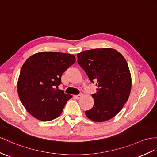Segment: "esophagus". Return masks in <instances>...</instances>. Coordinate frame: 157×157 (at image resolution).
<instances>
[{
    "label": "esophagus",
    "mask_w": 157,
    "mask_h": 157,
    "mask_svg": "<svg viewBox=\"0 0 157 157\" xmlns=\"http://www.w3.org/2000/svg\"><path fill=\"white\" fill-rule=\"evenodd\" d=\"M83 96V94H79V95H75V98L77 99H79L80 98H81Z\"/></svg>",
    "instance_id": "34e87169"
}]
</instances>
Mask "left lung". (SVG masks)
<instances>
[{
    "instance_id": "obj_1",
    "label": "left lung",
    "mask_w": 157,
    "mask_h": 157,
    "mask_svg": "<svg viewBox=\"0 0 157 157\" xmlns=\"http://www.w3.org/2000/svg\"><path fill=\"white\" fill-rule=\"evenodd\" d=\"M78 62L97 92L92 94L94 104L85 113L95 122L114 117L122 109L131 90V76L127 62L119 52L112 48L86 50L77 55Z\"/></svg>"
}]
</instances>
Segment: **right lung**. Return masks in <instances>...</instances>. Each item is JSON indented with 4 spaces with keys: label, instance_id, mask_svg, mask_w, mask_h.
<instances>
[{
    "label": "right lung",
    "instance_id": "1",
    "mask_svg": "<svg viewBox=\"0 0 157 157\" xmlns=\"http://www.w3.org/2000/svg\"><path fill=\"white\" fill-rule=\"evenodd\" d=\"M73 54L41 52L24 63L17 83L19 98L29 113L42 121L60 115L72 96L56 90L62 74L75 63Z\"/></svg>",
    "mask_w": 157,
    "mask_h": 157
}]
</instances>
